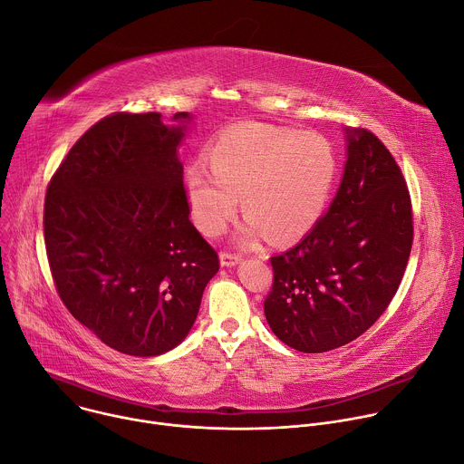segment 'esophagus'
Returning <instances> with one entry per match:
<instances>
[{
    "label": "esophagus",
    "mask_w": 464,
    "mask_h": 464,
    "mask_svg": "<svg viewBox=\"0 0 464 464\" xmlns=\"http://www.w3.org/2000/svg\"><path fill=\"white\" fill-rule=\"evenodd\" d=\"M220 262H222V266H235L237 262H240V255L224 249V251H220Z\"/></svg>",
    "instance_id": "obj_1"
}]
</instances>
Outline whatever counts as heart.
Wrapping results in <instances>:
<instances>
[{
	"label": "heart",
	"instance_id": "heart-1",
	"mask_svg": "<svg viewBox=\"0 0 464 464\" xmlns=\"http://www.w3.org/2000/svg\"><path fill=\"white\" fill-rule=\"evenodd\" d=\"M185 172L190 215L208 237L220 235L238 208L247 213L238 227L242 244L270 233L290 242L308 233L323 215L338 176L334 147L319 134L268 124L227 128Z\"/></svg>",
	"mask_w": 464,
	"mask_h": 464
}]
</instances>
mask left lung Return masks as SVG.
Here are the masks:
<instances>
[{"mask_svg": "<svg viewBox=\"0 0 464 464\" xmlns=\"http://www.w3.org/2000/svg\"><path fill=\"white\" fill-rule=\"evenodd\" d=\"M349 158L328 213L292 249L270 258L264 315L301 353H326L362 336L401 286L413 244L408 183L367 128L347 130Z\"/></svg>", "mask_w": 464, "mask_h": 464, "instance_id": "1", "label": "left lung"}]
</instances>
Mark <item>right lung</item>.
Listing matches in <instances>:
<instances>
[{
  "instance_id": "add662e5",
  "label": "right lung",
  "mask_w": 464,
  "mask_h": 464,
  "mask_svg": "<svg viewBox=\"0 0 464 464\" xmlns=\"http://www.w3.org/2000/svg\"><path fill=\"white\" fill-rule=\"evenodd\" d=\"M183 128L165 126L158 111L106 115L72 147L45 192V251L62 303L130 356L181 343L220 268L188 220L176 154Z\"/></svg>"
}]
</instances>
